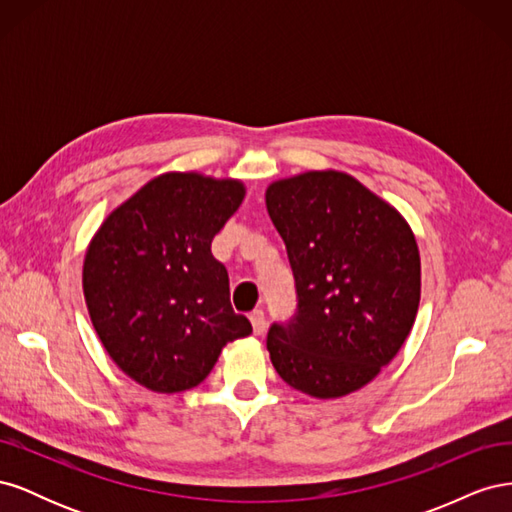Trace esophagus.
<instances>
[{
    "label": "esophagus",
    "mask_w": 512,
    "mask_h": 512,
    "mask_svg": "<svg viewBox=\"0 0 512 512\" xmlns=\"http://www.w3.org/2000/svg\"><path fill=\"white\" fill-rule=\"evenodd\" d=\"M250 322H252V329H254V335H262L267 329V318H265V312L262 309H254V312L250 314Z\"/></svg>",
    "instance_id": "1"
}]
</instances>
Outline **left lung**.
I'll list each match as a JSON object with an SVG mask.
<instances>
[{
    "label": "left lung",
    "instance_id": "left-lung-1",
    "mask_svg": "<svg viewBox=\"0 0 512 512\" xmlns=\"http://www.w3.org/2000/svg\"><path fill=\"white\" fill-rule=\"evenodd\" d=\"M267 211L297 284L299 312L267 337L280 378L309 397L363 389L408 339L421 256L393 205L339 170L273 181Z\"/></svg>",
    "mask_w": 512,
    "mask_h": 512
}]
</instances>
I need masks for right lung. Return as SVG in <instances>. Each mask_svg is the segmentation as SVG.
Listing matches in <instances>:
<instances>
[{"mask_svg":"<svg viewBox=\"0 0 512 512\" xmlns=\"http://www.w3.org/2000/svg\"><path fill=\"white\" fill-rule=\"evenodd\" d=\"M243 196L239 179L164 173L108 213L87 247L91 324L123 374L153 393L194 389L228 342L252 333L211 254Z\"/></svg>","mask_w":512,"mask_h":512,"instance_id":"right-lung-1","label":"right lung"}]
</instances>
